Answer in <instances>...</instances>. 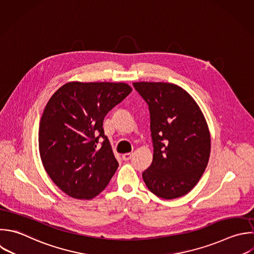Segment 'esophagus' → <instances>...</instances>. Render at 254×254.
Instances as JSON below:
<instances>
[{
	"instance_id": "esophagus-1",
	"label": "esophagus",
	"mask_w": 254,
	"mask_h": 254,
	"mask_svg": "<svg viewBox=\"0 0 254 254\" xmlns=\"http://www.w3.org/2000/svg\"><path fill=\"white\" fill-rule=\"evenodd\" d=\"M132 156H133L132 153H126V154H123V155H122V159H123L124 161H129V160L132 158Z\"/></svg>"
}]
</instances>
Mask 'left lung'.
Wrapping results in <instances>:
<instances>
[{
	"label": "left lung",
	"instance_id": "obj_1",
	"mask_svg": "<svg viewBox=\"0 0 254 254\" xmlns=\"http://www.w3.org/2000/svg\"><path fill=\"white\" fill-rule=\"evenodd\" d=\"M147 102L154 154L143 172L148 189L172 199L188 193L199 181L209 159L210 135L204 116L182 87L166 82H134Z\"/></svg>",
	"mask_w": 254,
	"mask_h": 254
}]
</instances>
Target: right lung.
<instances>
[{
	"label": "right lung",
	"mask_w": 254,
	"mask_h": 254,
	"mask_svg": "<svg viewBox=\"0 0 254 254\" xmlns=\"http://www.w3.org/2000/svg\"><path fill=\"white\" fill-rule=\"evenodd\" d=\"M131 91L123 82L73 81L49 100L40 123V154L48 175L67 195L93 198L115 174L118 162L103 120Z\"/></svg>",
	"instance_id": "add662e5"
}]
</instances>
